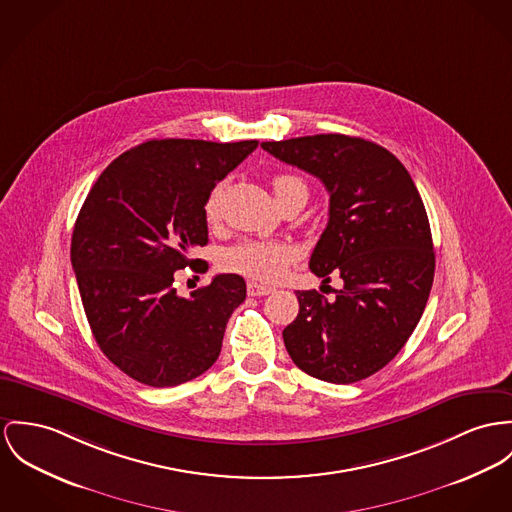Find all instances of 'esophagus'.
<instances>
[{
	"label": "esophagus",
	"mask_w": 512,
	"mask_h": 512,
	"mask_svg": "<svg viewBox=\"0 0 512 512\" xmlns=\"http://www.w3.org/2000/svg\"><path fill=\"white\" fill-rule=\"evenodd\" d=\"M271 292H273L271 286H263V284H257V282H247V294L249 296H267Z\"/></svg>",
	"instance_id": "1"
}]
</instances>
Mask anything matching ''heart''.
<instances>
[{
	"label": "heart",
	"mask_w": 512,
	"mask_h": 512,
	"mask_svg": "<svg viewBox=\"0 0 512 512\" xmlns=\"http://www.w3.org/2000/svg\"><path fill=\"white\" fill-rule=\"evenodd\" d=\"M276 202L294 193H308L306 183L292 173H280L273 179ZM222 185L214 187L204 202V214L208 220H216L220 214ZM292 261V253L286 245L275 241H241L224 253V269L239 275L249 276L261 282H275L286 273Z\"/></svg>",
	"instance_id": "1"
}]
</instances>
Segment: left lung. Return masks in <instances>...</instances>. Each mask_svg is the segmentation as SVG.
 <instances>
[{
	"mask_svg": "<svg viewBox=\"0 0 512 512\" xmlns=\"http://www.w3.org/2000/svg\"><path fill=\"white\" fill-rule=\"evenodd\" d=\"M261 146L325 185L329 222L310 269L323 284L331 273L343 278L331 302L317 290L296 292L286 351L317 380H364L401 351L425 312L434 278L425 204L403 163L364 138L315 134Z\"/></svg>",
	"mask_w": 512,
	"mask_h": 512,
	"instance_id": "left-lung-1",
	"label": "left lung"
}]
</instances>
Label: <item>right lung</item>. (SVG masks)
Instances as JSON below:
<instances>
[{"instance_id": "add662e5", "label": "right lung", "mask_w": 512, "mask_h": 512, "mask_svg": "<svg viewBox=\"0 0 512 512\" xmlns=\"http://www.w3.org/2000/svg\"><path fill=\"white\" fill-rule=\"evenodd\" d=\"M257 140H148L118 156L85 198L72 267L93 337L132 380L171 388L206 372L222 349L245 280L218 275L183 298L175 271L208 243L204 202Z\"/></svg>"}]
</instances>
